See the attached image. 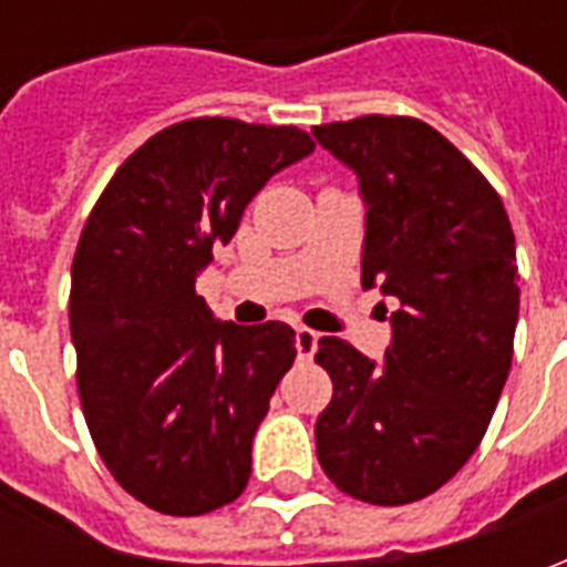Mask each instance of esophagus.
I'll return each mask as SVG.
<instances>
[{
    "mask_svg": "<svg viewBox=\"0 0 567 567\" xmlns=\"http://www.w3.org/2000/svg\"><path fill=\"white\" fill-rule=\"evenodd\" d=\"M295 346H297V355L307 358V361H309V358L316 355V346H319V333L309 331V328H303V324H300V328L295 331Z\"/></svg>",
    "mask_w": 567,
    "mask_h": 567,
    "instance_id": "1",
    "label": "esophagus"
}]
</instances>
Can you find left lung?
I'll return each instance as SVG.
<instances>
[{
  "label": "left lung",
  "mask_w": 567,
  "mask_h": 567,
  "mask_svg": "<svg viewBox=\"0 0 567 567\" xmlns=\"http://www.w3.org/2000/svg\"><path fill=\"white\" fill-rule=\"evenodd\" d=\"M312 136L361 182V282L401 303L380 368L340 337L319 340L333 398L316 452L340 492L398 507L450 483L498 406L519 316L511 218L486 175L419 117L364 115Z\"/></svg>",
  "instance_id": "1"
}]
</instances>
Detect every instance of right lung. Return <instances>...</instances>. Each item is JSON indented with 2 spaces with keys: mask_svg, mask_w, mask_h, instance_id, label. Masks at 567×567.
Here are the masks:
<instances>
[{
  "mask_svg": "<svg viewBox=\"0 0 567 567\" xmlns=\"http://www.w3.org/2000/svg\"><path fill=\"white\" fill-rule=\"evenodd\" d=\"M312 148L297 127L178 121L117 166L87 215L69 291L81 410L117 486L151 511L203 516L251 476L295 331L215 321L194 279L248 199Z\"/></svg>",
  "mask_w": 567,
  "mask_h": 567,
  "instance_id": "1",
  "label": "right lung"
}]
</instances>
